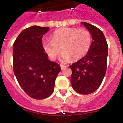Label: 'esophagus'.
I'll list each match as a JSON object with an SVG mask.
<instances>
[{"instance_id":"esophagus-1","label":"esophagus","mask_w":123,"mask_h":123,"mask_svg":"<svg viewBox=\"0 0 123 123\" xmlns=\"http://www.w3.org/2000/svg\"><path fill=\"white\" fill-rule=\"evenodd\" d=\"M60 67H61V69H62V70H63V69H65V68H67V66H66V65H60Z\"/></svg>"}]
</instances>
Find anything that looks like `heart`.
<instances>
[{"label":"heart","mask_w":123,"mask_h":123,"mask_svg":"<svg viewBox=\"0 0 123 123\" xmlns=\"http://www.w3.org/2000/svg\"><path fill=\"white\" fill-rule=\"evenodd\" d=\"M91 32L84 28H63L52 34V40L42 42L43 49L50 59L54 60L62 51L65 62L78 61L87 54L92 45Z\"/></svg>","instance_id":"obj_1"}]
</instances>
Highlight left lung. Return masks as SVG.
Returning a JSON list of instances; mask_svg holds the SVG:
<instances>
[{
  "instance_id": "1",
  "label": "left lung",
  "mask_w": 123,
  "mask_h": 123,
  "mask_svg": "<svg viewBox=\"0 0 123 123\" xmlns=\"http://www.w3.org/2000/svg\"><path fill=\"white\" fill-rule=\"evenodd\" d=\"M81 24L91 32L92 45L85 56L69 67L73 88L79 94L87 95L95 92L103 81L106 71L108 44L100 29L88 23Z\"/></svg>"
}]
</instances>
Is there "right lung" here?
I'll use <instances>...</instances> for the list:
<instances>
[{
	"mask_svg": "<svg viewBox=\"0 0 123 123\" xmlns=\"http://www.w3.org/2000/svg\"><path fill=\"white\" fill-rule=\"evenodd\" d=\"M49 29L38 26L25 29L13 45L14 74L23 91L34 99H44L52 94L61 71L58 63L48 59L42 47V37Z\"/></svg>",
	"mask_w": 123,
	"mask_h": 123,
	"instance_id": "add662e5",
	"label": "right lung"
}]
</instances>
